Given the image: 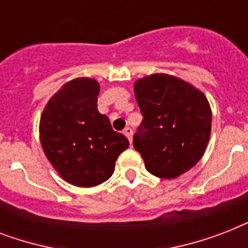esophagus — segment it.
Listing matches in <instances>:
<instances>
[{
    "label": "esophagus",
    "mask_w": 248,
    "mask_h": 248,
    "mask_svg": "<svg viewBox=\"0 0 248 248\" xmlns=\"http://www.w3.org/2000/svg\"><path fill=\"white\" fill-rule=\"evenodd\" d=\"M124 134L126 136H127V139L130 140V143H131V140H132V128L131 127H126L124 130Z\"/></svg>",
    "instance_id": "obj_1"
}]
</instances>
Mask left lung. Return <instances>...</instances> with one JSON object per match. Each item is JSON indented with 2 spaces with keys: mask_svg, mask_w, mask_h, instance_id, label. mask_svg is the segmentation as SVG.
Segmentation results:
<instances>
[{
  "mask_svg": "<svg viewBox=\"0 0 248 248\" xmlns=\"http://www.w3.org/2000/svg\"><path fill=\"white\" fill-rule=\"evenodd\" d=\"M143 121L134 148L152 175L173 179L203 155L211 132V108L200 90L169 75H152L135 83Z\"/></svg>",
  "mask_w": 248,
  "mask_h": 248,
  "instance_id": "8db88e82",
  "label": "left lung"
}]
</instances>
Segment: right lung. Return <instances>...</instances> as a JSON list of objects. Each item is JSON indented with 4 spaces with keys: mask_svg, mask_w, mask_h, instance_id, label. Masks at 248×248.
Segmentation results:
<instances>
[{
    "mask_svg": "<svg viewBox=\"0 0 248 248\" xmlns=\"http://www.w3.org/2000/svg\"><path fill=\"white\" fill-rule=\"evenodd\" d=\"M99 83L77 78L65 83L46 105L40 121L41 145L64 180L95 186L112 176L127 138L114 131L97 110Z\"/></svg>",
    "mask_w": 248,
    "mask_h": 248,
    "instance_id": "1",
    "label": "right lung"
}]
</instances>
